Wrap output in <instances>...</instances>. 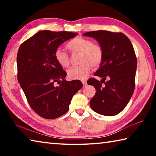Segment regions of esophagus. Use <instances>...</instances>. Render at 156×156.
I'll return each mask as SVG.
<instances>
[{
  "label": "esophagus",
  "instance_id": "obj_1",
  "mask_svg": "<svg viewBox=\"0 0 156 156\" xmlns=\"http://www.w3.org/2000/svg\"><path fill=\"white\" fill-rule=\"evenodd\" d=\"M82 83H83V86H85L87 84V80H83V81H82Z\"/></svg>",
  "mask_w": 156,
  "mask_h": 156
}]
</instances>
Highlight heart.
<instances>
[{
	"mask_svg": "<svg viewBox=\"0 0 156 156\" xmlns=\"http://www.w3.org/2000/svg\"><path fill=\"white\" fill-rule=\"evenodd\" d=\"M67 47L72 53H80L78 66L71 67L67 70V76L71 80H84L93 67H99L103 60L104 53L101 47L88 38L77 37L67 44ZM54 58L56 62L63 68L69 65V56L67 52L58 48L54 51Z\"/></svg>",
	"mask_w": 156,
	"mask_h": 156,
	"instance_id": "obj_1",
	"label": "heart"
}]
</instances>
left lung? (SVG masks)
Listing matches in <instances>:
<instances>
[{"mask_svg": "<svg viewBox=\"0 0 156 156\" xmlns=\"http://www.w3.org/2000/svg\"><path fill=\"white\" fill-rule=\"evenodd\" d=\"M83 35L96 39L104 53L102 63L94 73L102 78L101 81L94 78L87 81L96 89L90 107L99 114L117 115L128 104L135 89L137 59L133 47L128 37L121 32L98 30ZM107 78L108 80L105 82Z\"/></svg>", "mask_w": 156, "mask_h": 156, "instance_id": "1", "label": "left lung"}]
</instances>
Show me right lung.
<instances>
[{"label": "right lung", "mask_w": 156, "mask_h": 156, "mask_svg": "<svg viewBox=\"0 0 156 156\" xmlns=\"http://www.w3.org/2000/svg\"><path fill=\"white\" fill-rule=\"evenodd\" d=\"M77 35L69 31H40L18 49V83L31 109L45 119L67 113L73 96L83 87L80 80H65L67 73L54 58V51L60 44Z\"/></svg>", "instance_id": "obj_1"}]
</instances>
